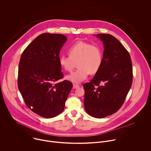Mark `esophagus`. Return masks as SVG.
I'll list each match as a JSON object with an SVG mask.
<instances>
[{"label":"esophagus","mask_w":151,"mask_h":151,"mask_svg":"<svg viewBox=\"0 0 151 151\" xmlns=\"http://www.w3.org/2000/svg\"><path fill=\"white\" fill-rule=\"evenodd\" d=\"M80 87V86H79V85L75 84H73V88H74V89L77 88H78V87Z\"/></svg>","instance_id":"esophagus-1"}]
</instances>
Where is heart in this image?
<instances>
[{
  "mask_svg": "<svg viewBox=\"0 0 151 151\" xmlns=\"http://www.w3.org/2000/svg\"><path fill=\"white\" fill-rule=\"evenodd\" d=\"M67 51L68 56H60L59 64L64 70L70 72L77 63L78 68L66 76L67 80L74 83H80L84 81L89 73L96 74L101 67L103 54L97 45L78 41L70 45Z\"/></svg>",
  "mask_w": 151,
  "mask_h": 151,
  "instance_id": "heart-1",
  "label": "heart"
}]
</instances>
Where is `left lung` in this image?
Wrapping results in <instances>:
<instances>
[{
  "instance_id": "1",
  "label": "left lung",
  "mask_w": 151,
  "mask_h": 151,
  "mask_svg": "<svg viewBox=\"0 0 151 151\" xmlns=\"http://www.w3.org/2000/svg\"><path fill=\"white\" fill-rule=\"evenodd\" d=\"M104 45L100 68L90 83L83 84L84 106L92 117L103 118L119 110L132 86V64L129 52L110 34L95 35Z\"/></svg>"
}]
</instances>
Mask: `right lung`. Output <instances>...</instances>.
Returning <instances> with one entry per match:
<instances>
[{
	"mask_svg": "<svg viewBox=\"0 0 151 151\" xmlns=\"http://www.w3.org/2000/svg\"><path fill=\"white\" fill-rule=\"evenodd\" d=\"M67 38L58 34L38 36L22 54L18 86L28 108L45 118H52L64 110L71 82L63 78L59 64L60 52Z\"/></svg>",
	"mask_w": 151,
	"mask_h": 151,
	"instance_id": "right-lung-1",
	"label": "right lung"
}]
</instances>
